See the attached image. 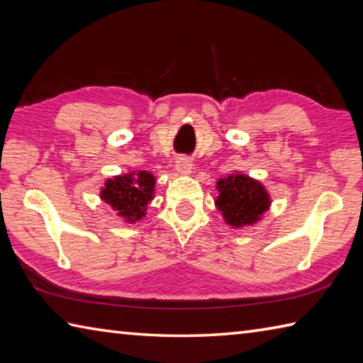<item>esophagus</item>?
<instances>
[{"mask_svg": "<svg viewBox=\"0 0 363 363\" xmlns=\"http://www.w3.org/2000/svg\"><path fill=\"white\" fill-rule=\"evenodd\" d=\"M175 169H177V172L182 175H189L192 172V162L186 157H180L175 161Z\"/></svg>", "mask_w": 363, "mask_h": 363, "instance_id": "1", "label": "esophagus"}]
</instances>
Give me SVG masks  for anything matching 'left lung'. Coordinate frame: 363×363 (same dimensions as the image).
Segmentation results:
<instances>
[{
	"mask_svg": "<svg viewBox=\"0 0 363 363\" xmlns=\"http://www.w3.org/2000/svg\"><path fill=\"white\" fill-rule=\"evenodd\" d=\"M216 206L232 227L252 225L269 208L271 201L263 184L247 175L232 174L218 183Z\"/></svg>",
	"mask_w": 363,
	"mask_h": 363,
	"instance_id": "1",
	"label": "left lung"
}]
</instances>
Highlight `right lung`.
<instances>
[{"label": "right lung", "mask_w": 363, "mask_h": 363, "mask_svg": "<svg viewBox=\"0 0 363 363\" xmlns=\"http://www.w3.org/2000/svg\"><path fill=\"white\" fill-rule=\"evenodd\" d=\"M155 177L150 172L138 171L109 179L100 197L113 206L119 216L128 223H136L145 216V208L153 199Z\"/></svg>", "instance_id": "obj_1"}]
</instances>
